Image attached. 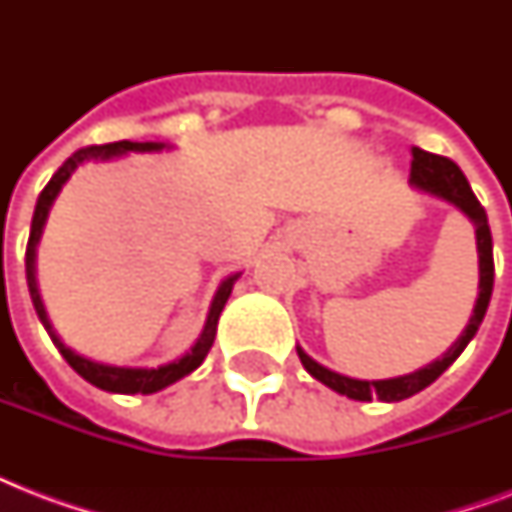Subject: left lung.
Instances as JSON below:
<instances>
[{
	"label": "left lung",
	"instance_id": "1",
	"mask_svg": "<svg viewBox=\"0 0 512 512\" xmlns=\"http://www.w3.org/2000/svg\"><path fill=\"white\" fill-rule=\"evenodd\" d=\"M409 183L422 188V191L433 193L438 199H446L449 204L465 212L470 217V223L476 225V244H478V271H481V279H478V300L476 308H473V316H470L468 327L457 337L452 348L446 350L444 356L436 358L433 364L422 366L417 372L404 374V377H390V380H353V377H345V374H337L327 366H321L319 361H313L303 348H297V356L303 361V366L308 369V374H313L316 380L324 382L327 388L337 390L340 396H348L353 401H372V398H380V401H404V398L420 393L436 382L441 374L449 369V366L457 361L462 350L468 348V342L476 337L478 327L486 316V308H489V300H492V287H494V255H492V231H489V220H486V209L481 207V201L476 199V193L470 191L468 177L462 175V170L452 159L438 154H428L422 148H412V172H409Z\"/></svg>",
	"mask_w": 512,
	"mask_h": 512
}]
</instances>
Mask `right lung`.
<instances>
[{
	"label": "right lung",
	"mask_w": 512,
	"mask_h": 512,
	"mask_svg": "<svg viewBox=\"0 0 512 512\" xmlns=\"http://www.w3.org/2000/svg\"><path fill=\"white\" fill-rule=\"evenodd\" d=\"M164 143H132V140H119V143H106V146H87L79 148L76 154H71L66 162L60 164L58 172L50 177V183L44 185V191L39 193L34 209V220H31V236H28V247H26V281H28V292H31V300H34L36 316L44 324V329L50 332L55 348L60 350V356L66 358L71 369L76 374H82L84 380L92 382L95 388L108 390V393H156V390L167 388L172 382L183 380L185 374H191L196 366H201V361L207 358L212 342H215L217 335V319L223 313L228 297H231V289L239 279V273H233L228 279L217 287V295L212 300V308H209L207 324L201 329L199 340L193 342V348L185 353L183 358H175L172 364L156 366V369H132V366H111V364H98V361H90V358L79 356L74 350L60 342V337L52 332V324L47 319V311H44L42 297H39V287H36V244H39V236H42L44 220H47V212H50L52 201L60 193L63 183H66L71 172L79 167L82 162H108V159H116L122 154H146V151H162Z\"/></svg>",
	"instance_id": "obj_1"
}]
</instances>
